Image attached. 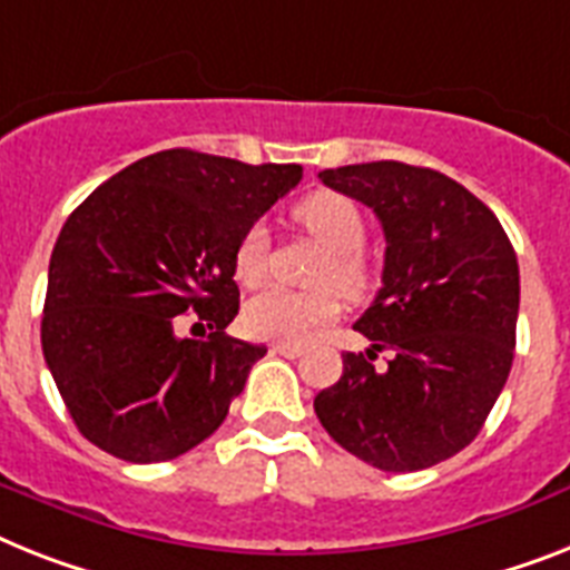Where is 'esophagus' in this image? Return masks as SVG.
<instances>
[{"mask_svg":"<svg viewBox=\"0 0 570 570\" xmlns=\"http://www.w3.org/2000/svg\"><path fill=\"white\" fill-rule=\"evenodd\" d=\"M276 355H285V358H299L303 355V346L299 343H274Z\"/></svg>","mask_w":570,"mask_h":570,"instance_id":"1","label":"esophagus"}]
</instances>
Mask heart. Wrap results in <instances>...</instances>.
Wrapping results in <instances>:
<instances>
[{
    "label": "heart",
    "instance_id": "obj_1",
    "mask_svg": "<svg viewBox=\"0 0 570 570\" xmlns=\"http://www.w3.org/2000/svg\"><path fill=\"white\" fill-rule=\"evenodd\" d=\"M296 224L312 235L328 250L323 258L314 282L317 285H335L343 294L358 296L370 285V265H366L364 238L366 220L364 212L352 197L341 191L320 189L303 197L294 206ZM267 229L262 224H253L242 233L233 250V276L244 288H256L267 279ZM341 314V299L335 291H314V294H296L285 288H267L262 294L250 296L244 305L242 320L247 335L262 337V341L303 343L323 328L326 323Z\"/></svg>",
    "mask_w": 570,
    "mask_h": 570
}]
</instances>
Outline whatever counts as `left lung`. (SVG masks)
I'll return each mask as SVG.
<instances>
[{"label":"left lung","instance_id":"1","mask_svg":"<svg viewBox=\"0 0 570 570\" xmlns=\"http://www.w3.org/2000/svg\"><path fill=\"white\" fill-rule=\"evenodd\" d=\"M328 189L381 220V291L355 323L314 413L337 445L381 472H420L472 443L507 384L519 320V258L504 227L458 180L393 159L326 168ZM391 352L375 367L377 352Z\"/></svg>","mask_w":570,"mask_h":570}]
</instances>
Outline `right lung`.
<instances>
[{
    "label": "right lung",
    "instance_id": "right-lung-1",
    "mask_svg": "<svg viewBox=\"0 0 570 570\" xmlns=\"http://www.w3.org/2000/svg\"><path fill=\"white\" fill-rule=\"evenodd\" d=\"M299 180V166L171 148L101 183L66 218L40 337L89 443L127 463H163L218 431L267 352L224 335L238 314L233 250ZM186 311L209 338L176 337Z\"/></svg>",
    "mask_w": 570,
    "mask_h": 570
}]
</instances>
